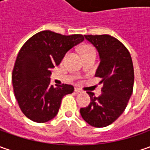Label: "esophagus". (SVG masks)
<instances>
[{"label": "esophagus", "instance_id": "obj_1", "mask_svg": "<svg viewBox=\"0 0 150 150\" xmlns=\"http://www.w3.org/2000/svg\"><path fill=\"white\" fill-rule=\"evenodd\" d=\"M75 92L76 93H82V90L78 88H75Z\"/></svg>", "mask_w": 150, "mask_h": 150}]
</instances>
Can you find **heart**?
<instances>
[{
	"mask_svg": "<svg viewBox=\"0 0 150 150\" xmlns=\"http://www.w3.org/2000/svg\"><path fill=\"white\" fill-rule=\"evenodd\" d=\"M89 49H93V47H91L89 46H86V47H84L83 49V51H86V50H89Z\"/></svg>",
	"mask_w": 150,
	"mask_h": 150,
	"instance_id": "b5f03b06",
	"label": "heart"
}]
</instances>
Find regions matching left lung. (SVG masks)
Instances as JSON below:
<instances>
[{
    "label": "left lung",
    "instance_id": "8db88e82",
    "mask_svg": "<svg viewBox=\"0 0 150 150\" xmlns=\"http://www.w3.org/2000/svg\"><path fill=\"white\" fill-rule=\"evenodd\" d=\"M84 38L98 52L100 63L95 76L102 78V94L88 92L91 103L80 109L84 121L96 128L113 123L124 112L133 93L134 73L128 49L109 35H88Z\"/></svg>",
    "mask_w": 150,
    "mask_h": 150
}]
</instances>
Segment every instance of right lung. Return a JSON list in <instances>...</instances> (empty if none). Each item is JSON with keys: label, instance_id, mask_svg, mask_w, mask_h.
<instances>
[{"label": "right lung", "instance_id": "1", "mask_svg": "<svg viewBox=\"0 0 150 150\" xmlns=\"http://www.w3.org/2000/svg\"><path fill=\"white\" fill-rule=\"evenodd\" d=\"M83 41V36H64L51 31L38 32L22 46L12 72V85L21 110L29 119L45 123L57 114L62 98L72 85L50 84L52 69L66 53Z\"/></svg>", "mask_w": 150, "mask_h": 150}]
</instances>
